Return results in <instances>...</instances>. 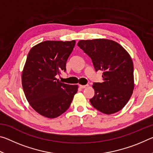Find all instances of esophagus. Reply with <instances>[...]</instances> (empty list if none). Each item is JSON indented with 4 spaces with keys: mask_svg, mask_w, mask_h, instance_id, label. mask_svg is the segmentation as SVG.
Listing matches in <instances>:
<instances>
[{
    "mask_svg": "<svg viewBox=\"0 0 153 153\" xmlns=\"http://www.w3.org/2000/svg\"><path fill=\"white\" fill-rule=\"evenodd\" d=\"M88 84H86V85H79V87L81 88H82V89L86 88L88 87Z\"/></svg>",
    "mask_w": 153,
    "mask_h": 153,
    "instance_id": "34e87169",
    "label": "esophagus"
}]
</instances>
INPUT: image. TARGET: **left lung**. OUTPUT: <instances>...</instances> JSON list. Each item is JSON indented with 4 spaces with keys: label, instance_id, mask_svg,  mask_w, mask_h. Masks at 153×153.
<instances>
[{
    "label": "left lung",
    "instance_id": "left-lung-1",
    "mask_svg": "<svg viewBox=\"0 0 153 153\" xmlns=\"http://www.w3.org/2000/svg\"><path fill=\"white\" fill-rule=\"evenodd\" d=\"M77 46L92 59L96 71H103V82H94L95 94L90 102L96 109L107 115L120 111L132 94L134 65L125 49L106 39L80 40Z\"/></svg>",
    "mask_w": 153,
    "mask_h": 153
}]
</instances>
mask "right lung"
<instances>
[{"label":"right lung","mask_w":153,"mask_h":153,"mask_svg":"<svg viewBox=\"0 0 153 153\" xmlns=\"http://www.w3.org/2000/svg\"><path fill=\"white\" fill-rule=\"evenodd\" d=\"M76 41H45L30 51L22 73V86L28 102L41 115L59 117L70 106L77 85L56 78L66 71V63Z\"/></svg>","instance_id":"right-lung-1"}]
</instances>
